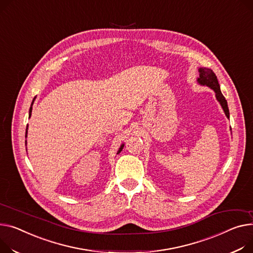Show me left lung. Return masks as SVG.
<instances>
[{"label":"left lung","mask_w":253,"mask_h":253,"mask_svg":"<svg viewBox=\"0 0 253 253\" xmlns=\"http://www.w3.org/2000/svg\"><path fill=\"white\" fill-rule=\"evenodd\" d=\"M199 72V77L197 78V83L200 84L203 86H208L211 89H212L215 93V98L218 103H220L221 107L224 110L225 115L227 116V118L229 119L230 118V113H229V108H228V104L227 100L225 98V96L223 95L221 88H220V84H218L217 78L215 76V74L212 72V70L209 69V68H199L198 69Z\"/></svg>","instance_id":"obj_1"}]
</instances>
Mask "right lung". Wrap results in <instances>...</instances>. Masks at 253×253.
<instances>
[{
	"instance_id": "1",
	"label": "right lung",
	"mask_w": 253,
	"mask_h": 253,
	"mask_svg": "<svg viewBox=\"0 0 253 253\" xmlns=\"http://www.w3.org/2000/svg\"><path fill=\"white\" fill-rule=\"evenodd\" d=\"M35 99H36V97L33 98V100H32V103H31V106H30V109H29V118L31 117V112H32V105H33V102H35ZM27 129H28V126H27V128H26V133H25V137H27ZM25 144H26V140H25ZM123 147H124V143H122L121 144V146L119 147V149H118V151H117V155L118 154H120L121 151H122V149H123Z\"/></svg>"
}]
</instances>
